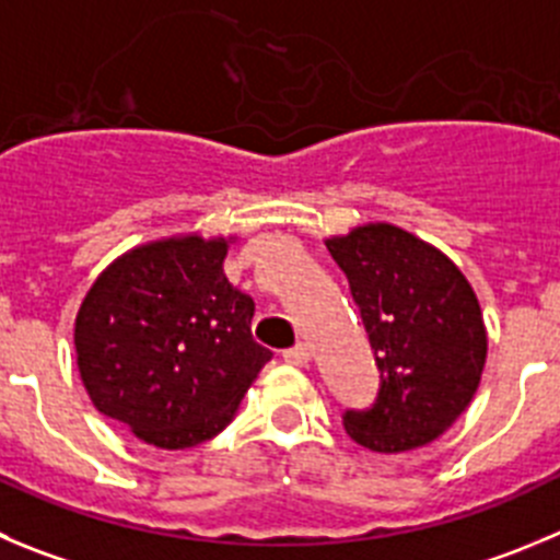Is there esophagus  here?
Instances as JSON below:
<instances>
[{
	"instance_id": "34e87169",
	"label": "esophagus",
	"mask_w": 560,
	"mask_h": 560,
	"mask_svg": "<svg viewBox=\"0 0 560 560\" xmlns=\"http://www.w3.org/2000/svg\"><path fill=\"white\" fill-rule=\"evenodd\" d=\"M281 357H284L287 364H295V368H306V364H310V359H312L310 345L298 342L295 348H287V351L281 353Z\"/></svg>"
}]
</instances>
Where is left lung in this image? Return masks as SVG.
Segmentation results:
<instances>
[{
  "label": "left lung",
  "instance_id": "8db88e82",
  "mask_svg": "<svg viewBox=\"0 0 560 560\" xmlns=\"http://www.w3.org/2000/svg\"><path fill=\"white\" fill-rule=\"evenodd\" d=\"M326 248L381 373L375 404L345 411V431L373 453L431 445L478 392L489 345L478 295L451 256L392 223H364Z\"/></svg>",
  "mask_w": 560,
  "mask_h": 560
}]
</instances>
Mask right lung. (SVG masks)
Wrapping results in <instances>:
<instances>
[{"mask_svg": "<svg viewBox=\"0 0 560 560\" xmlns=\"http://www.w3.org/2000/svg\"><path fill=\"white\" fill-rule=\"evenodd\" d=\"M234 237L179 234L121 254L74 323L93 406L145 445H201L232 422L273 353L250 337L254 301L223 273Z\"/></svg>", "mask_w": 560, "mask_h": 560, "instance_id": "add662e5", "label": "right lung"}]
</instances>
